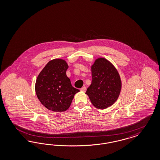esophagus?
<instances>
[{"mask_svg":"<svg viewBox=\"0 0 160 160\" xmlns=\"http://www.w3.org/2000/svg\"><path fill=\"white\" fill-rule=\"evenodd\" d=\"M86 90H87L86 87H82V88H81V91H82V92H85V91H86Z\"/></svg>","mask_w":160,"mask_h":160,"instance_id":"esophagus-1","label":"esophagus"}]
</instances>
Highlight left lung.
<instances>
[{
  "mask_svg": "<svg viewBox=\"0 0 160 160\" xmlns=\"http://www.w3.org/2000/svg\"><path fill=\"white\" fill-rule=\"evenodd\" d=\"M92 82L86 94L96 108L103 109L113 104L121 89L118 71L108 60L97 59L91 66Z\"/></svg>",
  "mask_w": 160,
  "mask_h": 160,
  "instance_id": "left-lung-1",
  "label": "left lung"
}]
</instances>
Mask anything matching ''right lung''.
Wrapping results in <instances>:
<instances>
[{"instance_id":"right-lung-1","label":"right lung","mask_w":160,"mask_h":160,"mask_svg":"<svg viewBox=\"0 0 160 160\" xmlns=\"http://www.w3.org/2000/svg\"><path fill=\"white\" fill-rule=\"evenodd\" d=\"M69 66L64 60L49 62L37 78L35 90L41 103L50 111L64 112L79 90L72 87L66 75Z\"/></svg>"}]
</instances>
